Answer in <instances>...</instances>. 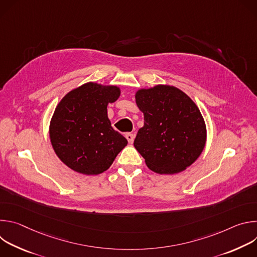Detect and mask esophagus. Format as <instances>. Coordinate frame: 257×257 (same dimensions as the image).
Listing matches in <instances>:
<instances>
[{
  "mask_svg": "<svg viewBox=\"0 0 257 257\" xmlns=\"http://www.w3.org/2000/svg\"><path fill=\"white\" fill-rule=\"evenodd\" d=\"M126 138H127V140H128V142L129 143H132L133 142V140H134V135L132 134V133H126Z\"/></svg>",
  "mask_w": 257,
  "mask_h": 257,
  "instance_id": "34e87169",
  "label": "esophagus"
}]
</instances>
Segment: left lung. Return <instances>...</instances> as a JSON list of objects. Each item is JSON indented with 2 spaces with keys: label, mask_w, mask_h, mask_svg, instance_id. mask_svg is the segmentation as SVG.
I'll return each mask as SVG.
<instances>
[{
  "label": "left lung",
  "mask_w": 257,
  "mask_h": 257,
  "mask_svg": "<svg viewBox=\"0 0 257 257\" xmlns=\"http://www.w3.org/2000/svg\"><path fill=\"white\" fill-rule=\"evenodd\" d=\"M135 98L144 125L134 146L146 166L159 174H176L193 164L206 140L205 123L193 100L170 85L140 89Z\"/></svg>",
  "instance_id": "obj_1"
}]
</instances>
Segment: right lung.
<instances>
[{
	"mask_svg": "<svg viewBox=\"0 0 257 257\" xmlns=\"http://www.w3.org/2000/svg\"><path fill=\"white\" fill-rule=\"evenodd\" d=\"M119 96L117 86L89 82L59 102L50 137L55 153L70 169L84 175L100 174L127 145V139L113 129L107 118V104Z\"/></svg>",
	"mask_w": 257,
	"mask_h": 257,
	"instance_id": "right-lung-1",
	"label": "right lung"
}]
</instances>
